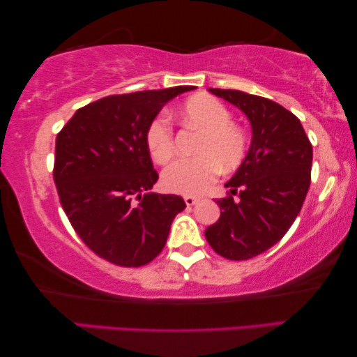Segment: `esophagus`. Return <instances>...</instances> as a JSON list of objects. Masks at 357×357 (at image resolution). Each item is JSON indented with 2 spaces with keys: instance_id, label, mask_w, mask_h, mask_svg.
<instances>
[{
  "instance_id": "esophagus-1",
  "label": "esophagus",
  "mask_w": 357,
  "mask_h": 357,
  "mask_svg": "<svg viewBox=\"0 0 357 357\" xmlns=\"http://www.w3.org/2000/svg\"><path fill=\"white\" fill-rule=\"evenodd\" d=\"M183 199H185V204H186V206H188V207L195 206V204L199 202V197H195V196H185Z\"/></svg>"
}]
</instances>
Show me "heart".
<instances>
[{"label":"heart","mask_w":357,"mask_h":357,"mask_svg":"<svg viewBox=\"0 0 357 357\" xmlns=\"http://www.w3.org/2000/svg\"><path fill=\"white\" fill-rule=\"evenodd\" d=\"M183 123L201 131L192 158L175 161L162 174V186L169 192L197 196L213 185L220 174L234 172L243 165L250 139L242 126L232 123V115L220 99L195 95L180 107ZM145 145L156 165H167L175 155V137L167 116L158 115L145 131Z\"/></svg>","instance_id":"1"}]
</instances>
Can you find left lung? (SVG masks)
Here are the masks:
<instances>
[{
  "label": "left lung",
  "instance_id": "8db88e82",
  "mask_svg": "<svg viewBox=\"0 0 357 357\" xmlns=\"http://www.w3.org/2000/svg\"><path fill=\"white\" fill-rule=\"evenodd\" d=\"M210 91L243 110L253 140L247 160L226 183L231 192L217 201L221 215L206 238L226 259H251L282 241L299 215L310 188L312 142L301 120L271 99L238 90Z\"/></svg>",
  "mask_w": 357,
  "mask_h": 357
}]
</instances>
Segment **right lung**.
Segmentation results:
<instances>
[{"instance_id":"add662e5","label":"right lung","mask_w":357,"mask_h":357,"mask_svg":"<svg viewBox=\"0 0 357 357\" xmlns=\"http://www.w3.org/2000/svg\"><path fill=\"white\" fill-rule=\"evenodd\" d=\"M195 86L110 95L80 107L55 142L54 180L69 223L99 258L140 267L165 248L180 196L149 191L156 183L145 131L162 106Z\"/></svg>"}]
</instances>
